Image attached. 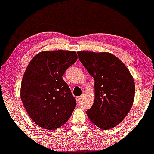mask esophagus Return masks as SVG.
I'll list each match as a JSON object with an SVG mask.
<instances>
[{"label":"esophagus","instance_id":"obj_1","mask_svg":"<svg viewBox=\"0 0 154 154\" xmlns=\"http://www.w3.org/2000/svg\"><path fill=\"white\" fill-rule=\"evenodd\" d=\"M83 98V95H81V96H80V97H76V100H77V102H81V100Z\"/></svg>","mask_w":154,"mask_h":154}]
</instances>
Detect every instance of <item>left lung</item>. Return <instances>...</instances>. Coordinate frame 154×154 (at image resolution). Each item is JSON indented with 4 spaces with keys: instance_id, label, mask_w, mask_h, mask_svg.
Instances as JSON below:
<instances>
[{
    "instance_id": "left-lung-1",
    "label": "left lung",
    "mask_w": 154,
    "mask_h": 154,
    "mask_svg": "<svg viewBox=\"0 0 154 154\" xmlns=\"http://www.w3.org/2000/svg\"><path fill=\"white\" fill-rule=\"evenodd\" d=\"M80 62L94 79V101L86 111L102 130L121 123L132 108L134 82L125 65L109 52H78Z\"/></svg>"
}]
</instances>
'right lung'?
Here are the masks:
<instances>
[{
  "label": "right lung",
  "instance_id": "right-lung-1",
  "mask_svg": "<svg viewBox=\"0 0 154 154\" xmlns=\"http://www.w3.org/2000/svg\"><path fill=\"white\" fill-rule=\"evenodd\" d=\"M77 59L73 51H44L27 66L21 84V98L29 116L40 127L55 130L72 114L76 100L62 75Z\"/></svg>",
  "mask_w": 154,
  "mask_h": 154
}]
</instances>
